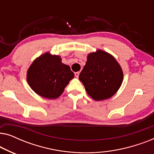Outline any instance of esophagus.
<instances>
[{
	"label": "esophagus",
	"instance_id": "obj_1",
	"mask_svg": "<svg viewBox=\"0 0 154 154\" xmlns=\"http://www.w3.org/2000/svg\"><path fill=\"white\" fill-rule=\"evenodd\" d=\"M79 74H80V72H79V71H78V72H75V76L76 77V78H79Z\"/></svg>",
	"mask_w": 154,
	"mask_h": 154
}]
</instances>
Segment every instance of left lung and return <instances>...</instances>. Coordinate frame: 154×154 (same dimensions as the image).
Returning a JSON list of instances; mask_svg holds the SVG:
<instances>
[{"label": "left lung", "instance_id": "left-lung-1", "mask_svg": "<svg viewBox=\"0 0 154 154\" xmlns=\"http://www.w3.org/2000/svg\"><path fill=\"white\" fill-rule=\"evenodd\" d=\"M79 80L93 100L101 101L110 98L119 90L123 83V73L111 54L97 50L88 55Z\"/></svg>", "mask_w": 154, "mask_h": 154}]
</instances>
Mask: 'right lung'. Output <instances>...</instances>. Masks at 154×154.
Wrapping results in <instances>:
<instances>
[{
    "label": "right lung",
    "mask_w": 154,
    "mask_h": 154,
    "mask_svg": "<svg viewBox=\"0 0 154 154\" xmlns=\"http://www.w3.org/2000/svg\"><path fill=\"white\" fill-rule=\"evenodd\" d=\"M73 77L74 73L63 64L60 56L46 52L33 61L27 71L26 80L35 93L52 100L63 93Z\"/></svg>",
    "instance_id": "obj_1"
}]
</instances>
